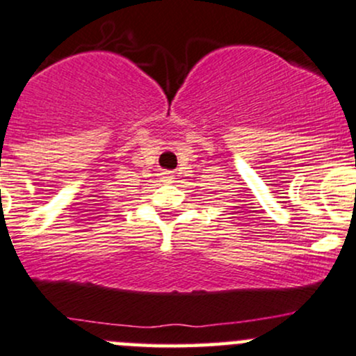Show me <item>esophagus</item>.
<instances>
[{"instance_id": "obj_1", "label": "esophagus", "mask_w": 356, "mask_h": 356, "mask_svg": "<svg viewBox=\"0 0 356 356\" xmlns=\"http://www.w3.org/2000/svg\"><path fill=\"white\" fill-rule=\"evenodd\" d=\"M163 179H165V181H172V179H174V177H172V175L165 174V175H163Z\"/></svg>"}]
</instances>
